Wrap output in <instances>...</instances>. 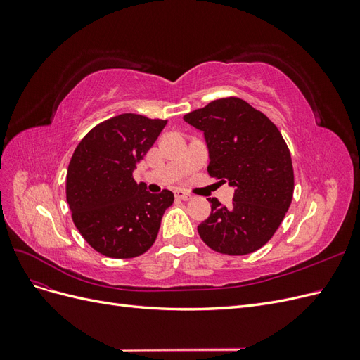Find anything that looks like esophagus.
Returning <instances> with one entry per match:
<instances>
[{
	"label": "esophagus",
	"mask_w": 360,
	"mask_h": 360,
	"mask_svg": "<svg viewBox=\"0 0 360 360\" xmlns=\"http://www.w3.org/2000/svg\"><path fill=\"white\" fill-rule=\"evenodd\" d=\"M176 197H177L179 200H181V201H189V200H192V195L188 193V192L181 191V189L176 191Z\"/></svg>",
	"instance_id": "1"
}]
</instances>
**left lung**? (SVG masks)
<instances>
[{
	"mask_svg": "<svg viewBox=\"0 0 360 360\" xmlns=\"http://www.w3.org/2000/svg\"><path fill=\"white\" fill-rule=\"evenodd\" d=\"M183 120L204 134L210 177L234 188L230 207L209 198L212 213L198 225L200 237L216 252H254L275 234L292 200V163L284 138L238 97L213 101Z\"/></svg>",
	"mask_w": 360,
	"mask_h": 360,
	"instance_id": "obj_1",
	"label": "left lung"
}]
</instances>
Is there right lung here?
<instances>
[{"label":"right lung","mask_w":360,"mask_h":360,"mask_svg":"<svg viewBox=\"0 0 360 360\" xmlns=\"http://www.w3.org/2000/svg\"><path fill=\"white\" fill-rule=\"evenodd\" d=\"M165 126L167 120L122 114L93 127L75 148L66 177L72 219L85 242L105 257L144 254L174 202L171 191L150 193L134 179Z\"/></svg>","instance_id":"1"}]
</instances>
